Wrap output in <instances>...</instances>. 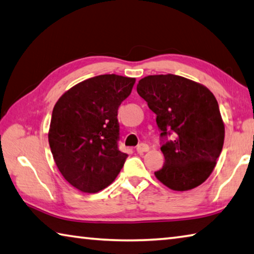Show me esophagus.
<instances>
[{"label":"esophagus","instance_id":"34e87169","mask_svg":"<svg viewBox=\"0 0 254 254\" xmlns=\"http://www.w3.org/2000/svg\"><path fill=\"white\" fill-rule=\"evenodd\" d=\"M136 150H137V153L143 154V153L148 152V150H149V146L146 145V144H139V145L136 147Z\"/></svg>","mask_w":254,"mask_h":254}]
</instances>
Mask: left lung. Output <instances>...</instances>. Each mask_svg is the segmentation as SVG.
Masks as SVG:
<instances>
[{"mask_svg":"<svg viewBox=\"0 0 254 254\" xmlns=\"http://www.w3.org/2000/svg\"><path fill=\"white\" fill-rule=\"evenodd\" d=\"M137 92L156 114L161 136L173 134L161 150L165 163L156 179L173 190H190L204 183L223 148L224 123L208 89L176 74L139 80Z\"/></svg>","mask_w":254,"mask_h":254,"instance_id":"1","label":"left lung"}]
</instances>
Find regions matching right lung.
Returning a JSON list of instances; mask_svg holds the SVG:
<instances>
[{
    "instance_id": "1",
    "label": "right lung",
    "mask_w": 254,
    "mask_h": 254,
    "mask_svg": "<svg viewBox=\"0 0 254 254\" xmlns=\"http://www.w3.org/2000/svg\"><path fill=\"white\" fill-rule=\"evenodd\" d=\"M136 79L101 74L75 84L55 105L49 145L62 176L83 193H97L115 181L127 154L118 149V108Z\"/></svg>"
}]
</instances>
